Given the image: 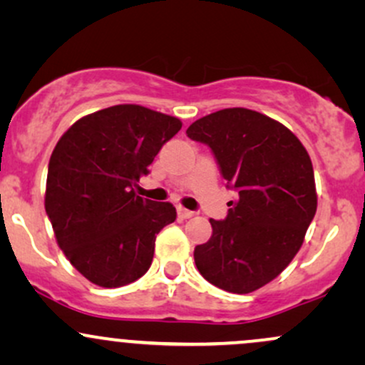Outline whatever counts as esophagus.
Masks as SVG:
<instances>
[{
    "label": "esophagus",
    "instance_id": "1",
    "mask_svg": "<svg viewBox=\"0 0 365 365\" xmlns=\"http://www.w3.org/2000/svg\"><path fill=\"white\" fill-rule=\"evenodd\" d=\"M178 216L182 217V220H188V217H194L195 212L188 211V209H185V207H178Z\"/></svg>",
    "mask_w": 365,
    "mask_h": 365
}]
</instances>
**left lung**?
Listing matches in <instances>:
<instances>
[{"mask_svg": "<svg viewBox=\"0 0 365 365\" xmlns=\"http://www.w3.org/2000/svg\"><path fill=\"white\" fill-rule=\"evenodd\" d=\"M187 135L212 149L238 190L225 221L209 220L212 235L194 250L197 269L221 290H259L292 262L316 215L309 153L290 128L247 108L202 116Z\"/></svg>", "mask_w": 365, "mask_h": 365, "instance_id": "obj_1", "label": "left lung"}]
</instances>
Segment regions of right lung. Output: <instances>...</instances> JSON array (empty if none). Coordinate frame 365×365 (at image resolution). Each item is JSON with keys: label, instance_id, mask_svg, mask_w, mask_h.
<instances>
[{"label": "right lung", "instance_id": "right-lung-1", "mask_svg": "<svg viewBox=\"0 0 365 365\" xmlns=\"http://www.w3.org/2000/svg\"><path fill=\"white\" fill-rule=\"evenodd\" d=\"M182 121L139 104L82 116L49 159L44 207L58 245L91 283L118 288L148 273L156 235L177 220L171 202L133 187Z\"/></svg>", "mask_w": 365, "mask_h": 365}]
</instances>
